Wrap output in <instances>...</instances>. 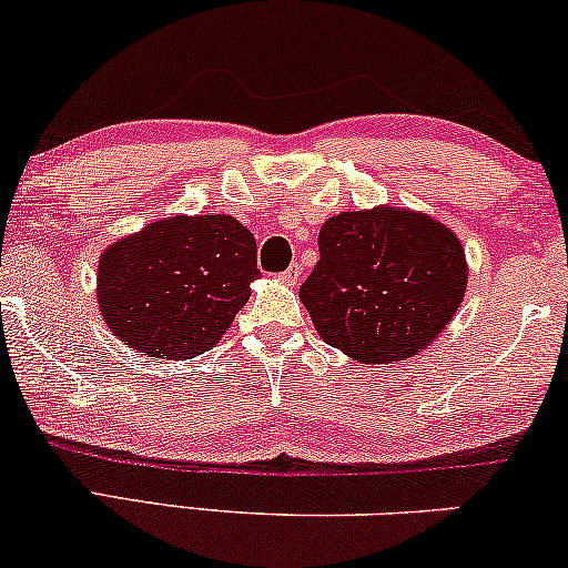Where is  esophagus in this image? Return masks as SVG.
I'll return each mask as SVG.
<instances>
[{
    "label": "esophagus",
    "instance_id": "obj_1",
    "mask_svg": "<svg viewBox=\"0 0 568 568\" xmlns=\"http://www.w3.org/2000/svg\"><path fill=\"white\" fill-rule=\"evenodd\" d=\"M301 277H303V267L298 265V262H295V265L287 267L285 273L281 275V281H283V283H287V285H298V283H301Z\"/></svg>",
    "mask_w": 568,
    "mask_h": 568
}]
</instances>
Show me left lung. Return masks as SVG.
<instances>
[{
	"mask_svg": "<svg viewBox=\"0 0 568 568\" xmlns=\"http://www.w3.org/2000/svg\"><path fill=\"white\" fill-rule=\"evenodd\" d=\"M318 252L298 295L318 336L362 365L426 349L467 293L459 236L420 211H342L321 226Z\"/></svg>",
	"mask_w": 568,
	"mask_h": 568,
	"instance_id": "obj_1",
	"label": "left lung"
}]
</instances>
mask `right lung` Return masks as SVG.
<instances>
[{
  "instance_id": "add662e5",
  "label": "right lung",
  "mask_w": 568,
  "mask_h": 568,
  "mask_svg": "<svg viewBox=\"0 0 568 568\" xmlns=\"http://www.w3.org/2000/svg\"><path fill=\"white\" fill-rule=\"evenodd\" d=\"M257 277V242L234 216H171L101 252L97 301L130 349L191 359L230 332Z\"/></svg>"
}]
</instances>
